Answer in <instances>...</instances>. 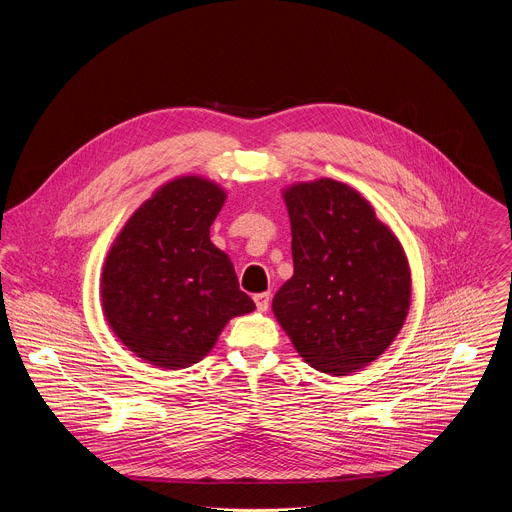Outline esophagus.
I'll use <instances>...</instances> for the list:
<instances>
[{"instance_id":"34e87169","label":"esophagus","mask_w":512,"mask_h":512,"mask_svg":"<svg viewBox=\"0 0 512 512\" xmlns=\"http://www.w3.org/2000/svg\"><path fill=\"white\" fill-rule=\"evenodd\" d=\"M253 300H255V306H257L259 312H267L269 302H271V294H269V291H263V294H257Z\"/></svg>"}]
</instances>
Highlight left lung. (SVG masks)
Masks as SVG:
<instances>
[{"instance_id": "left-lung-1", "label": "left lung", "mask_w": 512, "mask_h": 512, "mask_svg": "<svg viewBox=\"0 0 512 512\" xmlns=\"http://www.w3.org/2000/svg\"><path fill=\"white\" fill-rule=\"evenodd\" d=\"M291 275L273 314L298 354L344 377L377 360L405 324L411 271L393 231L348 184L320 178L283 190Z\"/></svg>"}]
</instances>
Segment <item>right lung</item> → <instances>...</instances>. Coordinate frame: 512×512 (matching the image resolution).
<instances>
[{
    "mask_svg": "<svg viewBox=\"0 0 512 512\" xmlns=\"http://www.w3.org/2000/svg\"><path fill=\"white\" fill-rule=\"evenodd\" d=\"M225 200L227 192L206 178L170 180L131 214L107 253V324L154 367H192L231 318L255 310L229 255L210 241Z\"/></svg>",
    "mask_w": 512,
    "mask_h": 512,
    "instance_id": "add662e5",
    "label": "right lung"
}]
</instances>
